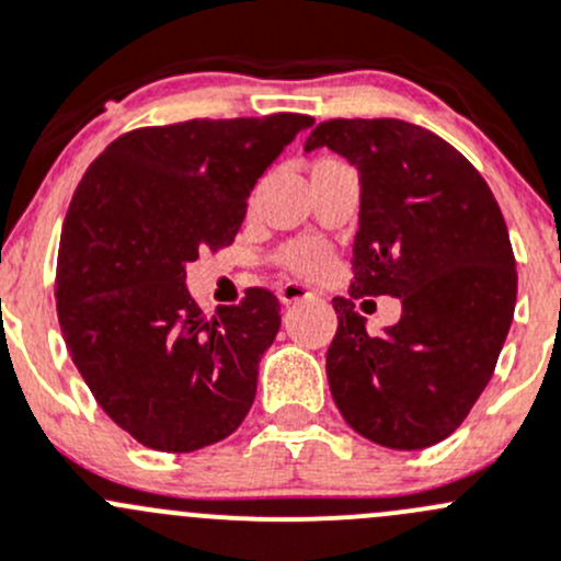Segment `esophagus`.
<instances>
[{
  "label": "esophagus",
  "mask_w": 561,
  "mask_h": 561,
  "mask_svg": "<svg viewBox=\"0 0 561 561\" xmlns=\"http://www.w3.org/2000/svg\"><path fill=\"white\" fill-rule=\"evenodd\" d=\"M276 296H279L282 304H296L304 301V298H312V290L307 285H301V282H285V285H279Z\"/></svg>",
  "instance_id": "obj_1"
}]
</instances>
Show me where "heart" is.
I'll return each mask as SVG.
<instances>
[{"label":"heart","mask_w":561,"mask_h":561,"mask_svg":"<svg viewBox=\"0 0 561 561\" xmlns=\"http://www.w3.org/2000/svg\"><path fill=\"white\" fill-rule=\"evenodd\" d=\"M285 263L296 271H314L323 263V249L314 243H296L285 252Z\"/></svg>","instance_id":"heart-1"}]
</instances>
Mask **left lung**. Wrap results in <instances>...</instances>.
<instances>
[{
    "label": "left lung",
    "instance_id": "obj_1",
    "mask_svg": "<svg viewBox=\"0 0 561 561\" xmlns=\"http://www.w3.org/2000/svg\"><path fill=\"white\" fill-rule=\"evenodd\" d=\"M356 167L362 205L351 298H334L325 353L347 425L389 449H425L469 416L491 380L518 296L513 247L480 172L431 130L402 119H329L304 150ZM394 295L403 314L380 337L352 298Z\"/></svg>",
    "mask_w": 561,
    "mask_h": 561
}]
</instances>
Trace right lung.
<instances>
[{"label":"right lung","mask_w":561,"mask_h":561,"mask_svg":"<svg viewBox=\"0 0 561 561\" xmlns=\"http://www.w3.org/2000/svg\"><path fill=\"white\" fill-rule=\"evenodd\" d=\"M312 123L282 112L139 128L81 178L59 238V329L98 405L145 447H210L252 408L279 301L252 287L205 318L186 265L232 243L252 188Z\"/></svg>","instance_id":"1"}]
</instances>
